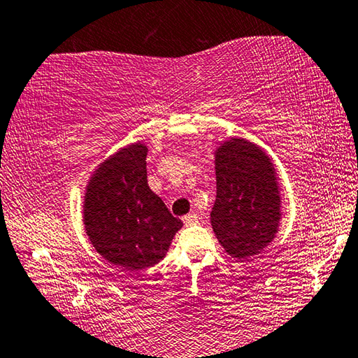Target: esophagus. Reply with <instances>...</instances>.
Listing matches in <instances>:
<instances>
[{"mask_svg":"<svg viewBox=\"0 0 358 358\" xmlns=\"http://www.w3.org/2000/svg\"><path fill=\"white\" fill-rule=\"evenodd\" d=\"M198 214L196 213H189L187 214V216H184V224H187V225H194V224H196L198 222Z\"/></svg>","mask_w":358,"mask_h":358,"instance_id":"obj_1","label":"esophagus"}]
</instances>
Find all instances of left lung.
<instances>
[{"label": "left lung", "mask_w": 358, "mask_h": 358, "mask_svg": "<svg viewBox=\"0 0 358 358\" xmlns=\"http://www.w3.org/2000/svg\"><path fill=\"white\" fill-rule=\"evenodd\" d=\"M216 189L214 234L230 256L248 259L278 229L280 196L271 158L245 139L225 142L216 152Z\"/></svg>", "instance_id": "1"}]
</instances>
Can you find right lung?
<instances>
[{"label":"right lung","mask_w":358,"mask_h":358,"mask_svg":"<svg viewBox=\"0 0 358 358\" xmlns=\"http://www.w3.org/2000/svg\"><path fill=\"white\" fill-rule=\"evenodd\" d=\"M147 147L133 144L103 162L87 185L85 229L102 257L124 271L163 259L182 227L147 184Z\"/></svg>","instance_id":"right-lung-1"}]
</instances>
